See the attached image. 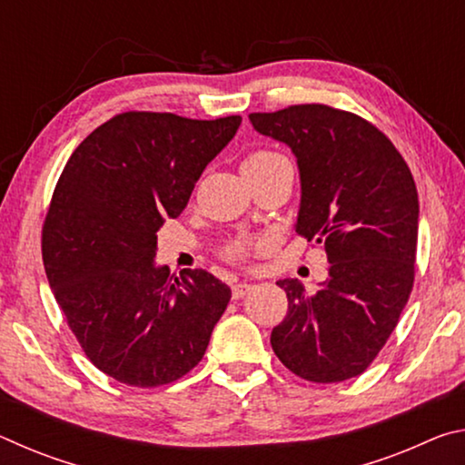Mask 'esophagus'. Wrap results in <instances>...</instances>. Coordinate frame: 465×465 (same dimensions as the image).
I'll use <instances>...</instances> for the list:
<instances>
[{
  "label": "esophagus",
  "mask_w": 465,
  "mask_h": 465,
  "mask_svg": "<svg viewBox=\"0 0 465 465\" xmlns=\"http://www.w3.org/2000/svg\"><path fill=\"white\" fill-rule=\"evenodd\" d=\"M250 289H252L250 282H235V285L232 287V295H233V299H242Z\"/></svg>",
  "instance_id": "esophagus-1"
}]
</instances>
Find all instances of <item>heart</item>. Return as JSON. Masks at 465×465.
Here are the masks:
<instances>
[{"mask_svg": "<svg viewBox=\"0 0 465 465\" xmlns=\"http://www.w3.org/2000/svg\"><path fill=\"white\" fill-rule=\"evenodd\" d=\"M285 162L287 160L282 153L274 152V149L261 147V149H252V152L243 157L242 170H243V176L248 180H256L264 174H269V172H272L274 168ZM262 248H264L262 240L248 238V235H238V238H232L225 243L222 250V256L230 262H243L250 254H254V252Z\"/></svg>", "mask_w": 465, "mask_h": 465, "instance_id": "heart-1", "label": "heart"}]
</instances>
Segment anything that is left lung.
<instances>
[{"mask_svg":"<svg viewBox=\"0 0 465 465\" xmlns=\"http://www.w3.org/2000/svg\"><path fill=\"white\" fill-rule=\"evenodd\" d=\"M250 123L295 153V232L330 262L316 293L297 279L277 282L289 310L272 328V351L302 380H351L380 355L414 285L419 194L411 168L375 124L346 110L295 104L252 113Z\"/></svg>","mask_w":465,"mask_h":465,"instance_id":"1","label":"left lung"}]
</instances>
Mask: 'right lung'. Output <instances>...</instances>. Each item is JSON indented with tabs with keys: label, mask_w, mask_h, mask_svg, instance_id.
Here are the masks:
<instances>
[{
	"label": "right lung",
	"mask_w": 465,
	"mask_h": 465,
	"mask_svg": "<svg viewBox=\"0 0 465 465\" xmlns=\"http://www.w3.org/2000/svg\"><path fill=\"white\" fill-rule=\"evenodd\" d=\"M240 123L129 110L94 129L61 172L43 225L46 279L85 357L116 381L180 380L230 303L211 272L174 277L153 258L157 230L183 213Z\"/></svg>",
	"instance_id": "1"
}]
</instances>
